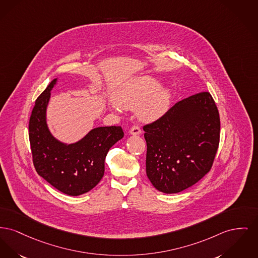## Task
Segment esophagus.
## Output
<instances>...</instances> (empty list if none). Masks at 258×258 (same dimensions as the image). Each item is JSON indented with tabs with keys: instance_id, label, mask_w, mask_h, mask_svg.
<instances>
[{
	"instance_id": "1",
	"label": "esophagus",
	"mask_w": 258,
	"mask_h": 258,
	"mask_svg": "<svg viewBox=\"0 0 258 258\" xmlns=\"http://www.w3.org/2000/svg\"><path fill=\"white\" fill-rule=\"evenodd\" d=\"M130 135H132V136H139V135H141V130L137 125H134L130 130Z\"/></svg>"
}]
</instances>
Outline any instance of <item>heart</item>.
I'll return each mask as SVG.
<instances>
[{
  "mask_svg": "<svg viewBox=\"0 0 258 258\" xmlns=\"http://www.w3.org/2000/svg\"><path fill=\"white\" fill-rule=\"evenodd\" d=\"M171 90L155 77L145 75L124 84L114 99L123 109H136L143 121H155L165 116L170 108Z\"/></svg>",
  "mask_w": 258,
  "mask_h": 258,
  "instance_id": "heart-1",
  "label": "heart"
}]
</instances>
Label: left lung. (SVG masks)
Masks as SVG:
<instances>
[{
  "mask_svg": "<svg viewBox=\"0 0 258 258\" xmlns=\"http://www.w3.org/2000/svg\"><path fill=\"white\" fill-rule=\"evenodd\" d=\"M143 131L146 174L160 192L179 193L210 171L219 144L220 120L209 92L177 102Z\"/></svg>",
  "mask_w": 258,
  "mask_h": 258,
  "instance_id": "8db88e82",
  "label": "left lung"
}]
</instances>
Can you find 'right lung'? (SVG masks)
I'll return each instance as SVG.
<instances>
[{
    "label": "right lung",
    "instance_id": "right-lung-1",
    "mask_svg": "<svg viewBox=\"0 0 258 258\" xmlns=\"http://www.w3.org/2000/svg\"><path fill=\"white\" fill-rule=\"evenodd\" d=\"M53 79L35 102L29 121L33 163L38 174L62 193L79 196L91 191L104 175L109 149L123 137L121 126H98L73 143L54 137L47 125L46 110Z\"/></svg>",
    "mask_w": 258,
    "mask_h": 258
}]
</instances>
